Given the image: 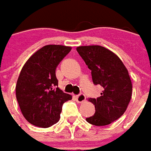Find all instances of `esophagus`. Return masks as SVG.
Wrapping results in <instances>:
<instances>
[{
    "mask_svg": "<svg viewBox=\"0 0 151 151\" xmlns=\"http://www.w3.org/2000/svg\"><path fill=\"white\" fill-rule=\"evenodd\" d=\"M76 100H77V101L78 102V103H83V102L85 101L86 96L83 95V94H80V95L76 96Z\"/></svg>",
    "mask_w": 151,
    "mask_h": 151,
    "instance_id": "esophagus-1",
    "label": "esophagus"
}]
</instances>
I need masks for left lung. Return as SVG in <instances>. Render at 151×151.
Returning a JSON list of instances; mask_svg holds the SVG:
<instances>
[{"label":"left lung","mask_w":151,"mask_h":151,"mask_svg":"<svg viewBox=\"0 0 151 151\" xmlns=\"http://www.w3.org/2000/svg\"><path fill=\"white\" fill-rule=\"evenodd\" d=\"M77 51L91 70L93 83L103 87L100 97L88 100L95 105V113L86 121L95 126L108 125L125 112L131 100L128 69L114 52L101 45L78 46Z\"/></svg>","instance_id":"8db88e82"}]
</instances>
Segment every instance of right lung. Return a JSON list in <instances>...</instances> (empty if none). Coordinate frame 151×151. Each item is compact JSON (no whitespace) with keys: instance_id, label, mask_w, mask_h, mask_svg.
I'll return each mask as SVG.
<instances>
[{"instance_id":"right-lung-1","label":"right lung","mask_w":151,"mask_h":151,"mask_svg":"<svg viewBox=\"0 0 151 151\" xmlns=\"http://www.w3.org/2000/svg\"><path fill=\"white\" fill-rule=\"evenodd\" d=\"M72 47L48 45L38 50L23 65L17 78L16 97L23 116L31 124L49 128L60 119L64 102L72 95L58 88L56 67Z\"/></svg>"}]
</instances>
